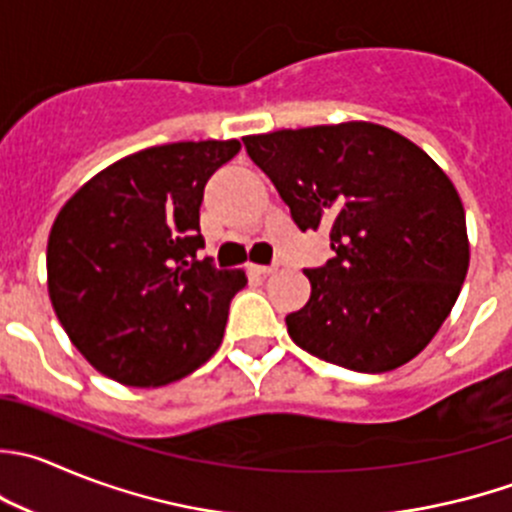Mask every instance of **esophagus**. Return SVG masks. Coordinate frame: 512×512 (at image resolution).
Here are the masks:
<instances>
[{
	"mask_svg": "<svg viewBox=\"0 0 512 512\" xmlns=\"http://www.w3.org/2000/svg\"><path fill=\"white\" fill-rule=\"evenodd\" d=\"M252 270H255L257 275H272V272L277 270V265H255Z\"/></svg>",
	"mask_w": 512,
	"mask_h": 512,
	"instance_id": "obj_1",
	"label": "esophagus"
}]
</instances>
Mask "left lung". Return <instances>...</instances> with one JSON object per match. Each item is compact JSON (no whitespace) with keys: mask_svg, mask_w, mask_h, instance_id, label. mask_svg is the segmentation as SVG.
<instances>
[{"mask_svg":"<svg viewBox=\"0 0 512 512\" xmlns=\"http://www.w3.org/2000/svg\"><path fill=\"white\" fill-rule=\"evenodd\" d=\"M295 225L330 230L335 257L305 270L312 292L285 317L310 355L388 372L425 350L470 265L465 210L428 152L372 122L245 137Z\"/></svg>","mask_w":512,"mask_h":512,"instance_id":"8db88e82","label":"left lung"}]
</instances>
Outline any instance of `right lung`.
Listing matches in <instances>:
<instances>
[{
  "instance_id": "add662e5",
  "label": "right lung",
  "mask_w": 512,
  "mask_h": 512,
  "mask_svg": "<svg viewBox=\"0 0 512 512\" xmlns=\"http://www.w3.org/2000/svg\"><path fill=\"white\" fill-rule=\"evenodd\" d=\"M237 152V140L147 147L64 202L47 242L49 300L94 370L160 388L215 355L247 277L197 260L200 205Z\"/></svg>"
}]
</instances>
